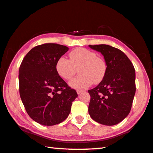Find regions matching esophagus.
<instances>
[{"mask_svg": "<svg viewBox=\"0 0 153 153\" xmlns=\"http://www.w3.org/2000/svg\"><path fill=\"white\" fill-rule=\"evenodd\" d=\"M83 91H82V90H77V94H81L82 93H83Z\"/></svg>", "mask_w": 153, "mask_h": 153, "instance_id": "1", "label": "esophagus"}]
</instances>
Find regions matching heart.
<instances>
[{
	"instance_id": "b5f03b06",
	"label": "heart",
	"mask_w": 153,
	"mask_h": 153,
	"mask_svg": "<svg viewBox=\"0 0 153 153\" xmlns=\"http://www.w3.org/2000/svg\"><path fill=\"white\" fill-rule=\"evenodd\" d=\"M79 68V76L69 82V85L75 89H85L93 83H99L105 76L107 66L104 60L97 57L96 53L86 48H79L69 54V60L60 57L56 63V70L62 79L69 80Z\"/></svg>"
}]
</instances>
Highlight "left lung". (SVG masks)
<instances>
[{"instance_id": "1", "label": "left lung", "mask_w": 153, "mask_h": 153, "mask_svg": "<svg viewBox=\"0 0 153 153\" xmlns=\"http://www.w3.org/2000/svg\"><path fill=\"white\" fill-rule=\"evenodd\" d=\"M88 46L101 52L107 66L102 81L88 91L91 95L88 113L100 124L115 125L127 117L131 108L135 93L134 67L117 48L105 44Z\"/></svg>"}]
</instances>
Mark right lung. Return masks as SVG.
<instances>
[{"instance_id":"add662e5","label":"right lung","mask_w":153,"mask_h":153,"mask_svg":"<svg viewBox=\"0 0 153 153\" xmlns=\"http://www.w3.org/2000/svg\"><path fill=\"white\" fill-rule=\"evenodd\" d=\"M68 50L56 43L37 45L25 56L19 69L22 101L29 116L42 125L64 121L77 97L56 70L57 60Z\"/></svg>"}]
</instances>
